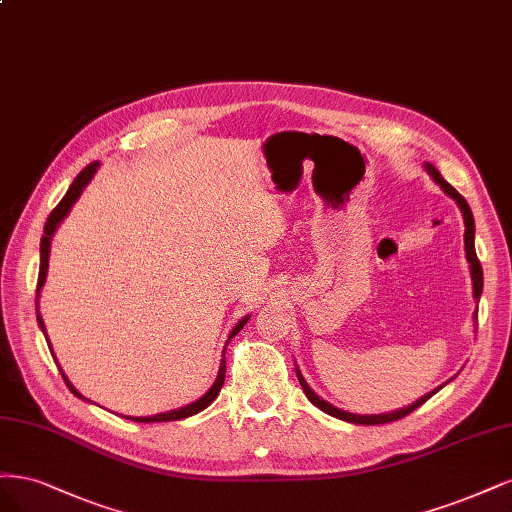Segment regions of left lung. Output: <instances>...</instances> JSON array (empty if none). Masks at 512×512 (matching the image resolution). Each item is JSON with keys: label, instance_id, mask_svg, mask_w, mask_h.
I'll list each match as a JSON object with an SVG mask.
<instances>
[{"label": "left lung", "instance_id": "8db88e82", "mask_svg": "<svg viewBox=\"0 0 512 512\" xmlns=\"http://www.w3.org/2000/svg\"><path fill=\"white\" fill-rule=\"evenodd\" d=\"M423 166H425L427 174H430V176L434 178V183L440 185V189H442L444 193H447L449 197H453L455 204H457L459 210H461V214H464V225H466V232H464V249H466V259H468V263H470L472 295H474V300H476V304H478V300H481V293H483V268H481V261H478L476 249H474V217H472V210H470V206H468V202L464 200V197H461V195L447 183V180H444V178L440 176V172L432 166V163L425 161ZM476 312H478V306H476V310H474V327H476ZM295 374H298V381H300V385H302V389H304V393H306V398H308L312 404H315L317 408H321L323 412H327V415H332V417H336V419H340V421H346V423H357V425H381V423L398 421V419L410 415L412 410H417L421 404H425L427 400H430L434 393H438L444 385L453 381V378H449V381L444 383V385L436 387V389L430 391V393H425L423 398H419L417 402H412L410 406H404V408H400V410L383 412V415H355V412L336 408L334 404H329V402H325L323 398H319V395H317L315 391H312L310 385L306 383V378L302 376V372H300L298 366H295Z\"/></svg>", "mask_w": 512, "mask_h": 512}]
</instances>
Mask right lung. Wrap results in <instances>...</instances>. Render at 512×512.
Instances as JSON below:
<instances>
[{
    "label": "right lung",
    "instance_id": "add662e5",
    "mask_svg": "<svg viewBox=\"0 0 512 512\" xmlns=\"http://www.w3.org/2000/svg\"><path fill=\"white\" fill-rule=\"evenodd\" d=\"M97 168H100V161L91 163V166H87L85 170H82V172L74 178V183L70 185L68 193L63 195V200L57 204V208L51 212V217H48V221H46V225H44V236H42V242H40V274H38V289H36V315H38V325H40V329H42V334H44L46 342H48V336H46V327H44V321H42V315H40V291H42V287H44L46 272H48V257H51V242H53V236H55V232H57V227H59L61 221L70 214V210H72V206L76 204V200L80 197L82 189H85V187L91 183V178L95 176ZM249 319H251V317L246 315L244 319H240V321L234 325L232 332H229L227 342H225V346H223V359H221V366H219V374H217V378H214L212 387L202 395L200 400H195V402H191V404H187V406H183V408H174V410H168V412H159V415H151V417H129V415H127L125 419L138 421V423L178 421V419L193 417V415H197V412H202L204 408H208L214 400H217V395H219V391H221V387H223V383H225V349H227V344H229V340H232V338L240 332V329H242L246 323H249ZM48 349L53 351L51 342H48ZM53 359H55V353H53ZM57 366H59V364H57ZM59 370H61V366H59ZM61 376H63L65 385H68V389L76 395V398L85 400V402H91V400H87L85 395H82V393L70 383V378L63 374V370H61Z\"/></svg>",
    "mask_w": 512,
    "mask_h": 512
}]
</instances>
